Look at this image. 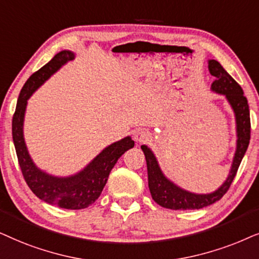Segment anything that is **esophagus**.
Segmentation results:
<instances>
[{"label":"esophagus","mask_w":259,"mask_h":259,"mask_svg":"<svg viewBox=\"0 0 259 259\" xmlns=\"http://www.w3.org/2000/svg\"><path fill=\"white\" fill-rule=\"evenodd\" d=\"M134 139H135L137 142H147V141H149L151 139V134L148 132V130L139 129L135 132Z\"/></svg>","instance_id":"1"}]
</instances>
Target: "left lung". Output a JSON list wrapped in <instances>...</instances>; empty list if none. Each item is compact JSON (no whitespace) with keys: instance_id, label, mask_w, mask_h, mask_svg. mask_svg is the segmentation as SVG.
<instances>
[{"instance_id":"obj_1","label":"left lung","mask_w":259,"mask_h":259,"mask_svg":"<svg viewBox=\"0 0 259 259\" xmlns=\"http://www.w3.org/2000/svg\"><path fill=\"white\" fill-rule=\"evenodd\" d=\"M208 70L215 80L212 82V91L224 95L232 106L237 123V149L234 154L232 167L226 181L209 194H194L185 189L178 187L173 182L164 177L158 167L157 160L149 148L142 146L148 168V185H149L150 194L154 201L164 208L170 209H200L206 206L214 204L225 195L236 177L238 168L246 153L250 143L251 122L250 110L247 99L244 96L240 85L224 70V67L217 60H208Z\"/></svg>"}]
</instances>
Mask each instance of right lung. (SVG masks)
Listing matches in <instances>:
<instances>
[{
	"instance_id": "obj_1",
	"label": "right lung",
	"mask_w": 259,
	"mask_h": 259,
	"mask_svg": "<svg viewBox=\"0 0 259 259\" xmlns=\"http://www.w3.org/2000/svg\"><path fill=\"white\" fill-rule=\"evenodd\" d=\"M73 59L74 54L72 52L61 51L54 55L50 63L30 75L17 99L13 116L12 132L20 168L25 181L34 194L47 204L55 205L60 208L81 209L89 207L99 198L113 165L127 149L134 147L135 142L132 137L127 136L118 142L112 143L97 155L81 171L68 178L52 177L34 164L23 139V118L27 101L54 72L67 61Z\"/></svg>"
}]
</instances>
